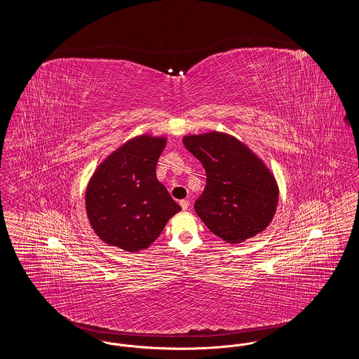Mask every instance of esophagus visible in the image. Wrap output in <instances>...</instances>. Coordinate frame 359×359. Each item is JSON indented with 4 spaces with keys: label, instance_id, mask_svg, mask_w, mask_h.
Here are the masks:
<instances>
[{
    "label": "esophagus",
    "instance_id": "1",
    "mask_svg": "<svg viewBox=\"0 0 359 359\" xmlns=\"http://www.w3.org/2000/svg\"><path fill=\"white\" fill-rule=\"evenodd\" d=\"M180 205H182V208L186 211V210H188V207H189V202L188 201H180Z\"/></svg>",
    "mask_w": 359,
    "mask_h": 359
}]
</instances>
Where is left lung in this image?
I'll list each match as a JSON object with an SVG mask.
<instances>
[{
    "label": "left lung",
    "mask_w": 359,
    "mask_h": 359,
    "mask_svg": "<svg viewBox=\"0 0 359 359\" xmlns=\"http://www.w3.org/2000/svg\"><path fill=\"white\" fill-rule=\"evenodd\" d=\"M183 144L205 167L207 184L195 211L208 230L227 243L264 231L278 203V186L266 164L222 132L188 135Z\"/></svg>",
    "instance_id": "left-lung-1"
}]
</instances>
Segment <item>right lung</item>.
Listing matches in <instances>:
<instances>
[{"mask_svg":"<svg viewBox=\"0 0 359 359\" xmlns=\"http://www.w3.org/2000/svg\"><path fill=\"white\" fill-rule=\"evenodd\" d=\"M164 136L140 135L109 154L86 188V214L94 233L129 253L148 249L182 210L156 177Z\"/></svg>","mask_w":359,"mask_h":359,"instance_id":"add662e5","label":"right lung"}]
</instances>
